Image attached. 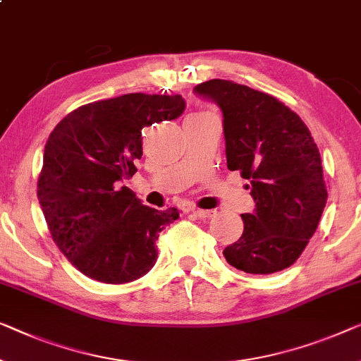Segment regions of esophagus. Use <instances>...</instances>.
<instances>
[{
	"label": "esophagus",
	"mask_w": 361,
	"mask_h": 361,
	"mask_svg": "<svg viewBox=\"0 0 361 361\" xmlns=\"http://www.w3.org/2000/svg\"><path fill=\"white\" fill-rule=\"evenodd\" d=\"M191 212L195 214L196 217H199V219H209V217H212V215L215 214V211H204V209H192Z\"/></svg>",
	"instance_id": "obj_1"
}]
</instances>
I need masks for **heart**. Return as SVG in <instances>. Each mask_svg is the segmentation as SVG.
Masks as SVG:
<instances>
[{"instance_id": "b5f03b06", "label": "heart", "mask_w": 361, "mask_h": 361, "mask_svg": "<svg viewBox=\"0 0 361 361\" xmlns=\"http://www.w3.org/2000/svg\"><path fill=\"white\" fill-rule=\"evenodd\" d=\"M204 115H212V113H209V111H204V110H201V111H196V113H192V115H190L188 118H196V116H204Z\"/></svg>"}]
</instances>
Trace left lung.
I'll use <instances>...</instances> for the list:
<instances>
[{
    "label": "left lung",
    "instance_id": "8db88e82",
    "mask_svg": "<svg viewBox=\"0 0 361 361\" xmlns=\"http://www.w3.org/2000/svg\"><path fill=\"white\" fill-rule=\"evenodd\" d=\"M195 92L222 110L227 166L250 180L256 202L255 214H241L243 235L224 250L225 259L248 274L283 271L306 248L326 206L318 146L276 97L224 79L206 80Z\"/></svg>",
    "mask_w": 361,
    "mask_h": 361
}]
</instances>
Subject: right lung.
Wrapping results in <instances>:
<instances>
[{
	"instance_id": "obj_1",
	"label": "right lung",
	"mask_w": 361,
	"mask_h": 361,
	"mask_svg": "<svg viewBox=\"0 0 361 361\" xmlns=\"http://www.w3.org/2000/svg\"><path fill=\"white\" fill-rule=\"evenodd\" d=\"M183 110L181 95L126 94L79 106L51 131L37 196L53 241L84 276L126 283L157 261L155 241L178 209L144 206L121 183L136 173L142 128Z\"/></svg>"
}]
</instances>
